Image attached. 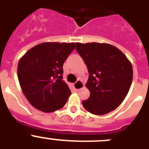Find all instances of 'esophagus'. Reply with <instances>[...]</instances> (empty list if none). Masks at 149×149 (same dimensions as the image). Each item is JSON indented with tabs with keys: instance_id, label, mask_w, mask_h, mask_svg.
<instances>
[{
	"instance_id": "esophagus-1",
	"label": "esophagus",
	"mask_w": 149,
	"mask_h": 149,
	"mask_svg": "<svg viewBox=\"0 0 149 149\" xmlns=\"http://www.w3.org/2000/svg\"><path fill=\"white\" fill-rule=\"evenodd\" d=\"M84 84H83V82L81 80H77V81L74 84V89H75L76 90H80L81 89L84 88Z\"/></svg>"
}]
</instances>
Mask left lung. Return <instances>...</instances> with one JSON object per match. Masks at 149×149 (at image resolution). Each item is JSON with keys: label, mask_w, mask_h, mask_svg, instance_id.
Segmentation results:
<instances>
[{"label": "left lung", "mask_w": 149, "mask_h": 149, "mask_svg": "<svg viewBox=\"0 0 149 149\" xmlns=\"http://www.w3.org/2000/svg\"><path fill=\"white\" fill-rule=\"evenodd\" d=\"M76 50L86 63L90 96L83 106L95 115L116 109L128 93L133 79L131 62L115 46L107 43H76Z\"/></svg>", "instance_id": "left-lung-1"}]
</instances>
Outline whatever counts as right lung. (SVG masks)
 I'll return each instance as SVG.
<instances>
[{
  "instance_id": "obj_1",
  "label": "right lung",
  "mask_w": 149,
  "mask_h": 149,
  "mask_svg": "<svg viewBox=\"0 0 149 149\" xmlns=\"http://www.w3.org/2000/svg\"><path fill=\"white\" fill-rule=\"evenodd\" d=\"M74 48L73 42L42 43L20 59L18 81L24 95L36 109L51 113L65 104L71 91L63 81V65Z\"/></svg>"
}]
</instances>
